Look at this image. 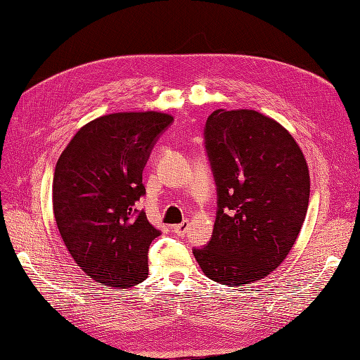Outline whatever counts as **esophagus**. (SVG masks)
<instances>
[{
	"mask_svg": "<svg viewBox=\"0 0 360 360\" xmlns=\"http://www.w3.org/2000/svg\"><path fill=\"white\" fill-rule=\"evenodd\" d=\"M188 230H189V221H183L181 224H177L172 226V231L177 236H184Z\"/></svg>",
	"mask_w": 360,
	"mask_h": 360,
	"instance_id": "34e87169",
	"label": "esophagus"
}]
</instances>
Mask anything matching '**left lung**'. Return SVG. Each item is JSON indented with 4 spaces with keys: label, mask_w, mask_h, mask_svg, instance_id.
Listing matches in <instances>:
<instances>
[{
    "label": "left lung",
    "mask_w": 360,
    "mask_h": 360,
    "mask_svg": "<svg viewBox=\"0 0 360 360\" xmlns=\"http://www.w3.org/2000/svg\"><path fill=\"white\" fill-rule=\"evenodd\" d=\"M205 148L217 186L210 242L193 249L207 278L243 287L270 275L291 250L309 204V169L276 120L254 110H216Z\"/></svg>",
    "instance_id": "1"
}]
</instances>
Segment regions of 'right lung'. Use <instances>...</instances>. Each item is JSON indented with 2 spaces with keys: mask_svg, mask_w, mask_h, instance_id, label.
<instances>
[{
  "mask_svg": "<svg viewBox=\"0 0 360 360\" xmlns=\"http://www.w3.org/2000/svg\"><path fill=\"white\" fill-rule=\"evenodd\" d=\"M172 115L114 112L82 126L53 172L52 207L64 245L86 276L130 288L148 275L150 243L160 234L135 202L143 169Z\"/></svg>",
  "mask_w": 360,
  "mask_h": 360,
  "instance_id": "1",
  "label": "right lung"
}]
</instances>
